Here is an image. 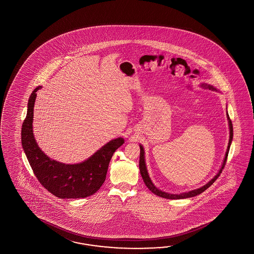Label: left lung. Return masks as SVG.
<instances>
[{
    "label": "left lung",
    "instance_id": "left-lung-1",
    "mask_svg": "<svg viewBox=\"0 0 254 254\" xmlns=\"http://www.w3.org/2000/svg\"><path fill=\"white\" fill-rule=\"evenodd\" d=\"M200 86L202 88H205V89H209L211 91H217L215 87L211 86L210 84H207V83H201ZM227 119H228V123H229V129H230V139H229V143H228V147H227L226 153H225V157L223 159V162L221 164V169L219 170V172L217 173L215 176L213 178L211 179L210 182H208L205 185L201 186L200 188L198 189L192 190H190L187 192H183V193H180V194H173V193H168L165 192L163 190H161L160 189H158L156 186L153 184V183L151 182V178L149 176V173L147 171V167H146L145 163V155H144V149H143V146L140 144V163H139V168H140V173L141 174V177L142 180L144 182L146 186L148 187V189L151 190V192H153L154 194L157 196H160L162 198H165V199H170V200H180V199H186V198H190V197H194L196 195H199L203 192L205 190L208 189L211 184H213L215 182L217 178L220 176L223 168L225 166V163H226L227 157H228V153L230 151V147L232 144V137H233V128H232V121L229 117V114L227 113Z\"/></svg>",
    "mask_w": 254,
    "mask_h": 254
}]
</instances>
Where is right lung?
<instances>
[{"mask_svg": "<svg viewBox=\"0 0 254 254\" xmlns=\"http://www.w3.org/2000/svg\"><path fill=\"white\" fill-rule=\"evenodd\" d=\"M38 86L28 101L27 114L22 127V145L28 162L40 184L61 199H80L101 188L114 151L125 143L123 137L110 140L85 161L66 164L51 159L39 147L33 134V107Z\"/></svg>", "mask_w": 254, "mask_h": 254, "instance_id": "add662e5", "label": "right lung"}]
</instances>
